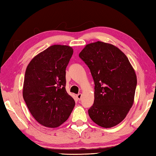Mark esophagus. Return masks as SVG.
<instances>
[{"label": "esophagus", "instance_id": "obj_1", "mask_svg": "<svg viewBox=\"0 0 156 156\" xmlns=\"http://www.w3.org/2000/svg\"><path fill=\"white\" fill-rule=\"evenodd\" d=\"M77 99H78V100L80 101V100L81 99V98H82V94H81V93H79V94H78L77 95Z\"/></svg>", "mask_w": 156, "mask_h": 156}]
</instances>
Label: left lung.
<instances>
[{
  "mask_svg": "<svg viewBox=\"0 0 156 156\" xmlns=\"http://www.w3.org/2000/svg\"><path fill=\"white\" fill-rule=\"evenodd\" d=\"M94 83V100L88 111L94 123L112 128L120 123L134 104L137 77L126 55L112 44L98 41L79 54Z\"/></svg>",
  "mask_w": 156,
  "mask_h": 156,
  "instance_id": "8db88e82",
  "label": "left lung"
}]
</instances>
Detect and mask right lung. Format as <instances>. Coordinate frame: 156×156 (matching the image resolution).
Instances as JSON below:
<instances>
[{
  "mask_svg": "<svg viewBox=\"0 0 156 156\" xmlns=\"http://www.w3.org/2000/svg\"><path fill=\"white\" fill-rule=\"evenodd\" d=\"M73 53L71 47L54 45L36 55L26 67L22 94L37 122L59 126L75 107L66 89V69Z\"/></svg>",
  "mask_w": 156,
  "mask_h": 156,
  "instance_id": "right-lung-1",
  "label": "right lung"
}]
</instances>
